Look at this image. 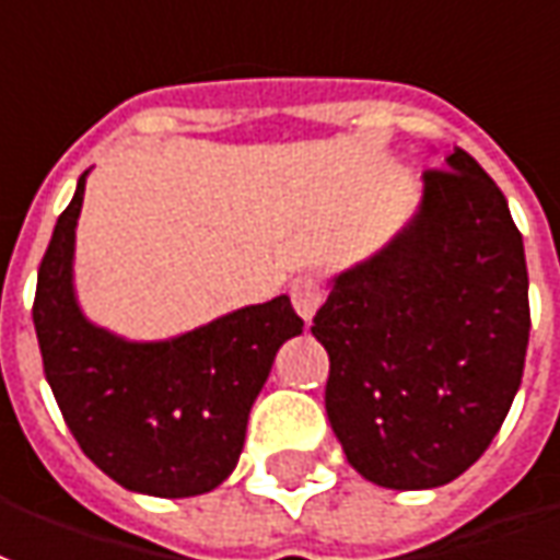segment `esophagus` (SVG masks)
<instances>
[{
    "instance_id": "34e87169",
    "label": "esophagus",
    "mask_w": 560,
    "mask_h": 560,
    "mask_svg": "<svg viewBox=\"0 0 560 560\" xmlns=\"http://www.w3.org/2000/svg\"><path fill=\"white\" fill-rule=\"evenodd\" d=\"M289 295H292V307L299 311V317L311 319L317 314V307L323 304V299H326V289H323V280H319V277L304 273L299 280H292Z\"/></svg>"
}]
</instances>
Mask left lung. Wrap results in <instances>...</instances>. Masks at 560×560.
Listing matches in <instances>:
<instances>
[{
  "instance_id": "left-lung-1",
  "label": "left lung",
  "mask_w": 560,
  "mask_h": 560,
  "mask_svg": "<svg viewBox=\"0 0 560 560\" xmlns=\"http://www.w3.org/2000/svg\"><path fill=\"white\" fill-rule=\"evenodd\" d=\"M311 331L362 479L420 491L479 460L522 387L530 302L522 231L476 158L454 149L423 173L415 222L335 280Z\"/></svg>"
}]
</instances>
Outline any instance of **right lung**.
<instances>
[{
    "label": "right lung",
    "instance_id": "1",
    "mask_svg": "<svg viewBox=\"0 0 560 560\" xmlns=\"http://www.w3.org/2000/svg\"><path fill=\"white\" fill-rule=\"evenodd\" d=\"M84 198L54 225L38 265L36 323L45 377L69 433L109 479L152 497H195L229 479L271 362L304 319L287 295L158 345H130L81 317L72 246Z\"/></svg>",
    "mask_w": 560,
    "mask_h": 560
}]
</instances>
